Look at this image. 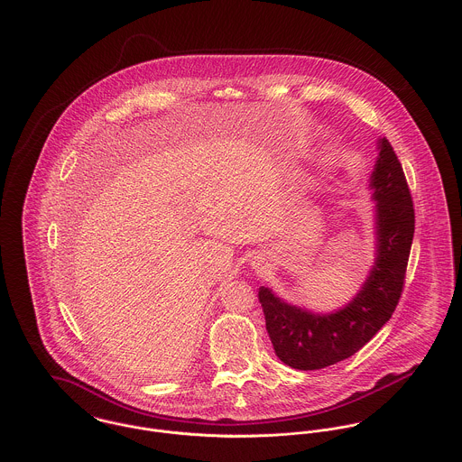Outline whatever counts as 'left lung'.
Listing matches in <instances>:
<instances>
[{"instance_id": "left-lung-1", "label": "left lung", "mask_w": 462, "mask_h": 462, "mask_svg": "<svg viewBox=\"0 0 462 462\" xmlns=\"http://www.w3.org/2000/svg\"><path fill=\"white\" fill-rule=\"evenodd\" d=\"M370 189L377 200V258L361 291L343 310L317 315L286 304L264 286L258 291L275 356L295 370H320L354 356L392 319L400 300L414 236V208L403 169L386 138L379 140Z\"/></svg>"}]
</instances>
